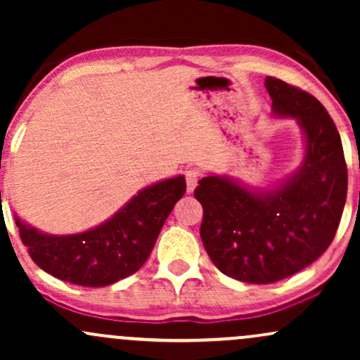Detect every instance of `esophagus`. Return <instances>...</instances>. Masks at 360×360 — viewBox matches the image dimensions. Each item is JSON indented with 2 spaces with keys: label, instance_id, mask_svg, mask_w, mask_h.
Listing matches in <instances>:
<instances>
[{
  "label": "esophagus",
  "instance_id": "34e87169",
  "mask_svg": "<svg viewBox=\"0 0 360 360\" xmlns=\"http://www.w3.org/2000/svg\"><path fill=\"white\" fill-rule=\"evenodd\" d=\"M198 181H200V172L196 169H188L186 171V188H188V193L194 191V188L198 186Z\"/></svg>",
  "mask_w": 360,
  "mask_h": 360
}]
</instances>
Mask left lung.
Wrapping results in <instances>:
<instances>
[{"mask_svg":"<svg viewBox=\"0 0 360 360\" xmlns=\"http://www.w3.org/2000/svg\"><path fill=\"white\" fill-rule=\"evenodd\" d=\"M276 117L295 118L304 135L298 171L272 189L206 176L194 189L203 206L200 235L214 266L250 284H269L315 262L332 243L347 198L338 130L316 98L266 77Z\"/></svg>","mask_w":360,"mask_h":360,"instance_id":"left-lung-1","label":"left lung"}]
</instances>
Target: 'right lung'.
I'll return each mask as SVG.
<instances>
[{
  "label": "right lung",
  "instance_id": "1",
  "mask_svg": "<svg viewBox=\"0 0 360 360\" xmlns=\"http://www.w3.org/2000/svg\"><path fill=\"white\" fill-rule=\"evenodd\" d=\"M186 193L184 176L147 186L94 229L72 235L44 233L15 217L23 245L53 278L101 288L128 278L146 264L164 221Z\"/></svg>",
  "mask_w": 360,
  "mask_h": 360
}]
</instances>
